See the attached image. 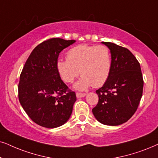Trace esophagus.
Listing matches in <instances>:
<instances>
[{"label": "esophagus", "mask_w": 158, "mask_h": 158, "mask_svg": "<svg viewBox=\"0 0 158 158\" xmlns=\"http://www.w3.org/2000/svg\"><path fill=\"white\" fill-rule=\"evenodd\" d=\"M76 95H77V97L78 98H82V97H85L86 95V93H76Z\"/></svg>", "instance_id": "esophagus-1"}]
</instances>
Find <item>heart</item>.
<instances>
[{
    "label": "heart",
    "instance_id": "obj_1",
    "mask_svg": "<svg viewBox=\"0 0 158 158\" xmlns=\"http://www.w3.org/2000/svg\"><path fill=\"white\" fill-rule=\"evenodd\" d=\"M66 58L57 60L56 69L66 83H72L80 73L81 78L74 85L77 90H85L92 85L100 87L109 79L112 61L106 46H76L67 52Z\"/></svg>",
    "mask_w": 158,
    "mask_h": 158
}]
</instances>
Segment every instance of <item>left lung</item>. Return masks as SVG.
<instances>
[{
  "mask_svg": "<svg viewBox=\"0 0 158 158\" xmlns=\"http://www.w3.org/2000/svg\"><path fill=\"white\" fill-rule=\"evenodd\" d=\"M101 43L110 50L112 65L106 82L96 90L98 103L92 111L101 123L117 126L126 123L137 110L143 77L140 64L131 51L114 43Z\"/></svg>",
  "mask_w": 158,
  "mask_h": 158,
  "instance_id": "left-lung-1",
  "label": "left lung"
}]
</instances>
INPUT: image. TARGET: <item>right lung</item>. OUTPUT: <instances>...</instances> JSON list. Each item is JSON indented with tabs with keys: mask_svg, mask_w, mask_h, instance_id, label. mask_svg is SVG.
Returning a JSON list of instances; mask_svg holds the SVG:
<instances>
[{
	"mask_svg": "<svg viewBox=\"0 0 158 158\" xmlns=\"http://www.w3.org/2000/svg\"><path fill=\"white\" fill-rule=\"evenodd\" d=\"M74 40L54 38L33 49L24 65L18 86L19 102L29 117L40 126L55 128L69 120L77 97L62 81L56 62Z\"/></svg>",
	"mask_w": 158,
	"mask_h": 158,
	"instance_id": "obj_1",
	"label": "right lung"
}]
</instances>
